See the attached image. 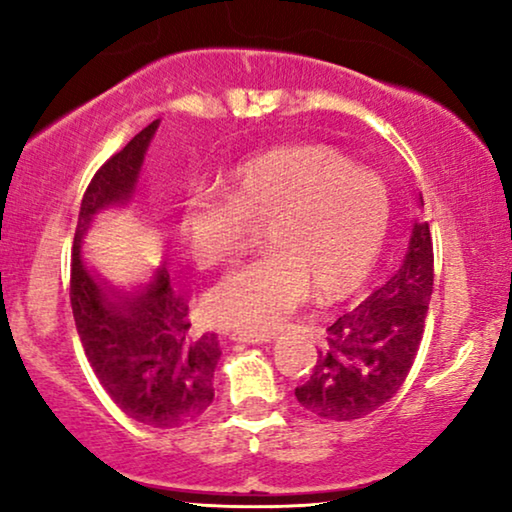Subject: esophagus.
Wrapping results in <instances>:
<instances>
[{
    "label": "esophagus",
    "instance_id": "esophagus-1",
    "mask_svg": "<svg viewBox=\"0 0 512 512\" xmlns=\"http://www.w3.org/2000/svg\"><path fill=\"white\" fill-rule=\"evenodd\" d=\"M230 340L235 342H247V345H263V342H270V335H230Z\"/></svg>",
    "mask_w": 512,
    "mask_h": 512
}]
</instances>
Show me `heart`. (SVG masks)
Returning <instances> with one entry per match:
<instances>
[{"instance_id": "heart-1", "label": "heart", "mask_w": 512, "mask_h": 512, "mask_svg": "<svg viewBox=\"0 0 512 512\" xmlns=\"http://www.w3.org/2000/svg\"><path fill=\"white\" fill-rule=\"evenodd\" d=\"M221 191L193 188L177 233L198 268L233 261L265 223L258 261L221 277L205 296L212 324L270 333L317 291L340 298L375 268L389 230V193L375 174L319 144H296L237 165Z\"/></svg>"}]
</instances>
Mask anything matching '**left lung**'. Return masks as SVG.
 I'll use <instances>...</instances> for the list:
<instances>
[{
	"label": "left lung",
	"mask_w": 512,
	"mask_h": 512,
	"mask_svg": "<svg viewBox=\"0 0 512 512\" xmlns=\"http://www.w3.org/2000/svg\"><path fill=\"white\" fill-rule=\"evenodd\" d=\"M431 291V230L415 223L396 275L326 328L310 380L296 387L298 403L328 422H352L382 408L415 363Z\"/></svg>",
	"instance_id": "left-lung-1"
}]
</instances>
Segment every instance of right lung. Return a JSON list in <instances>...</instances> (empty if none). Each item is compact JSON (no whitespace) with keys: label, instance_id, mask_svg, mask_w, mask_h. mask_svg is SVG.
<instances>
[{"label":"right lung","instance_id":"obj_1","mask_svg":"<svg viewBox=\"0 0 512 512\" xmlns=\"http://www.w3.org/2000/svg\"><path fill=\"white\" fill-rule=\"evenodd\" d=\"M158 123L146 125L90 179L76 221L69 300L83 352L111 401L146 426L177 429L205 415L214 401L219 340L191 333L188 305L172 291L165 268L135 296H125L88 272L81 258L95 214L130 202Z\"/></svg>","mask_w":512,"mask_h":512}]
</instances>
